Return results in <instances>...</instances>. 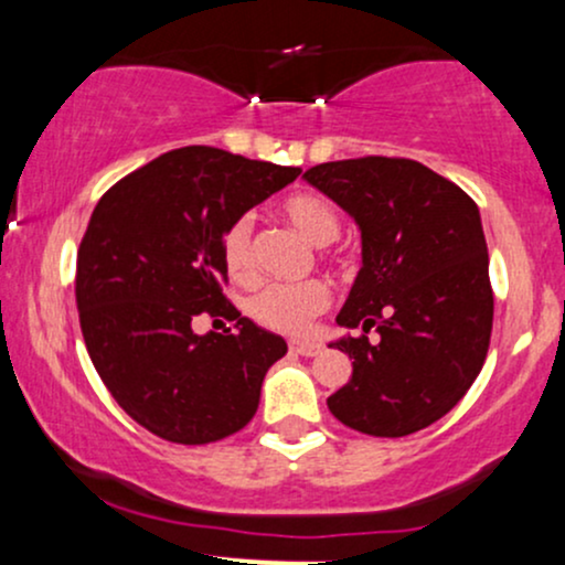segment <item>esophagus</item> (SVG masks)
I'll return each mask as SVG.
<instances>
[{
  "mask_svg": "<svg viewBox=\"0 0 565 565\" xmlns=\"http://www.w3.org/2000/svg\"><path fill=\"white\" fill-rule=\"evenodd\" d=\"M289 350H291V353H297V355H319L321 353V345H319V342L297 340V342H291Z\"/></svg>",
  "mask_w": 565,
  "mask_h": 565,
  "instance_id": "esophagus-1",
  "label": "esophagus"
}]
</instances>
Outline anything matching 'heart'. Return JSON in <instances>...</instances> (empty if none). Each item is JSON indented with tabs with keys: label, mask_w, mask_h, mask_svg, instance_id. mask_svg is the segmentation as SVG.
<instances>
[{
	"label": "heart",
	"mask_w": 565,
	"mask_h": 565,
	"mask_svg": "<svg viewBox=\"0 0 565 565\" xmlns=\"http://www.w3.org/2000/svg\"><path fill=\"white\" fill-rule=\"evenodd\" d=\"M284 215L310 244L327 246L340 236V217L329 201L313 193H295L281 204ZM252 215L233 220L223 236V263L231 278L246 281L255 274V252H252ZM329 305V291L321 281L302 284H268L249 297L246 310L257 323L276 332L300 334L316 316Z\"/></svg>",
	"instance_id": "heart-1"
}]
</instances>
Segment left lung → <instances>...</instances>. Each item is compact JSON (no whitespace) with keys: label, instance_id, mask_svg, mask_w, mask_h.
Instances as JSON below:
<instances>
[{"label":"left lung","instance_id":"left-lung-1","mask_svg":"<svg viewBox=\"0 0 565 565\" xmlns=\"http://www.w3.org/2000/svg\"><path fill=\"white\" fill-rule=\"evenodd\" d=\"M305 180L345 210L361 233V270L329 348L353 359L327 398L342 425L401 438L459 404L481 374L494 295L476 201L412 159L327 161ZM377 326L381 340L350 338Z\"/></svg>","mask_w":565,"mask_h":565}]
</instances>
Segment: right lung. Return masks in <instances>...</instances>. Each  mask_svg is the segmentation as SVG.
<instances>
[{
	"label": "right lung",
	"instance_id": "obj_1",
	"mask_svg": "<svg viewBox=\"0 0 565 565\" xmlns=\"http://www.w3.org/2000/svg\"><path fill=\"white\" fill-rule=\"evenodd\" d=\"M300 172L188 146L97 201L76 257L84 345L116 404L153 436L212 444L255 417L287 342L225 300L223 236ZM204 309L234 329L196 335Z\"/></svg>",
	"mask_w": 565,
	"mask_h": 565
}]
</instances>
